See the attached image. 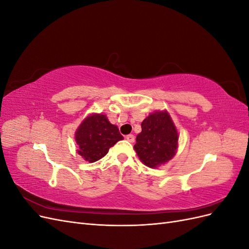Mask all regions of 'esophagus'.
<instances>
[{
	"label": "esophagus",
	"instance_id": "obj_1",
	"mask_svg": "<svg viewBox=\"0 0 249 249\" xmlns=\"http://www.w3.org/2000/svg\"><path fill=\"white\" fill-rule=\"evenodd\" d=\"M125 139L129 141V142H131V143H133L134 141H135V137H134V135H132V134H130V135H127V136L125 137Z\"/></svg>",
	"mask_w": 249,
	"mask_h": 249
}]
</instances>
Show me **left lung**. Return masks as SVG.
I'll return each mask as SVG.
<instances>
[{"mask_svg":"<svg viewBox=\"0 0 249 249\" xmlns=\"http://www.w3.org/2000/svg\"><path fill=\"white\" fill-rule=\"evenodd\" d=\"M134 149L141 162L150 168H157L175 157L178 134L167 111H156L141 124Z\"/></svg>","mask_w":249,"mask_h":249,"instance_id":"left-lung-1","label":"left lung"}]
</instances>
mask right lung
Segmentation results:
<instances>
[{
	"instance_id": "right-lung-1",
	"label": "right lung",
	"mask_w": 249,
	"mask_h": 249,
	"mask_svg": "<svg viewBox=\"0 0 249 249\" xmlns=\"http://www.w3.org/2000/svg\"><path fill=\"white\" fill-rule=\"evenodd\" d=\"M78 154L90 163L102 159L119 140L124 137L118 127L110 124L106 115L91 114L83 120L76 131Z\"/></svg>"
}]
</instances>
